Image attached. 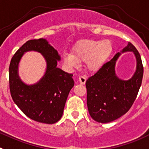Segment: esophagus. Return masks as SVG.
Masks as SVG:
<instances>
[{"label":"esophagus","instance_id":"1","mask_svg":"<svg viewBox=\"0 0 149 149\" xmlns=\"http://www.w3.org/2000/svg\"><path fill=\"white\" fill-rule=\"evenodd\" d=\"M86 79H87V78L85 76H80L79 77V82L80 84H82V85H84L85 83Z\"/></svg>","mask_w":149,"mask_h":149}]
</instances>
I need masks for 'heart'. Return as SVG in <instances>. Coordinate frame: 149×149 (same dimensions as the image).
<instances>
[{
  "instance_id": "1",
  "label": "heart",
  "mask_w": 149,
  "mask_h": 149,
  "mask_svg": "<svg viewBox=\"0 0 149 149\" xmlns=\"http://www.w3.org/2000/svg\"><path fill=\"white\" fill-rule=\"evenodd\" d=\"M113 51V45L109 40H83L73 47V53L63 55L64 64L69 68H76L81 61H86L91 71H97L104 66Z\"/></svg>"
}]
</instances>
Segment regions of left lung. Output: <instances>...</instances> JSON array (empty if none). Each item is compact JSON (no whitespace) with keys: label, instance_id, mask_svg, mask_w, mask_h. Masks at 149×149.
<instances>
[{"label":"left lung","instance_id":"1","mask_svg":"<svg viewBox=\"0 0 149 149\" xmlns=\"http://www.w3.org/2000/svg\"><path fill=\"white\" fill-rule=\"evenodd\" d=\"M128 51L134 53L135 56L136 70L131 78L121 80L116 75V62L122 53ZM143 76L140 55L135 46L128 42L126 47L85 82L87 106L91 117L97 122L109 123L124 116L135 101Z\"/></svg>","mask_w":149,"mask_h":149}]
</instances>
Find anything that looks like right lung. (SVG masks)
Segmentation results:
<instances>
[{"label":"right lung","instance_id":"add662e5","mask_svg":"<svg viewBox=\"0 0 149 149\" xmlns=\"http://www.w3.org/2000/svg\"><path fill=\"white\" fill-rule=\"evenodd\" d=\"M40 53L47 62L45 73L38 82L24 84L18 74L21 58L28 51ZM61 56L47 40L27 41L10 61L9 80L14 103L31 119L45 124H54L61 119L70 91L74 85L73 74L57 67Z\"/></svg>","mask_w":149,"mask_h":149}]
</instances>
